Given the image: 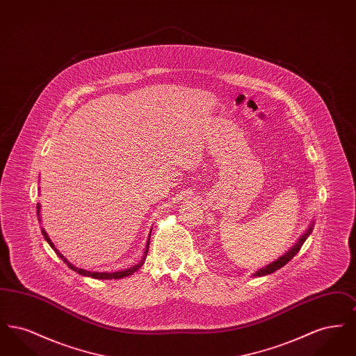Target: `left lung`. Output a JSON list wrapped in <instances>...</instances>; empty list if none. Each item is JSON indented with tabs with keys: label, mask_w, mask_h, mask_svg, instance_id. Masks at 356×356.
<instances>
[{
	"label": "left lung",
	"mask_w": 356,
	"mask_h": 356,
	"mask_svg": "<svg viewBox=\"0 0 356 356\" xmlns=\"http://www.w3.org/2000/svg\"><path fill=\"white\" fill-rule=\"evenodd\" d=\"M312 229H314V221L309 224V227L305 229V234L298 238V241H296V243H295V244L288 250L286 254H282L280 257H277L275 261H271V263H270V264H267L266 267H263V268L257 270L254 273H252V276H254V277H256V276H266V275H270L272 272L277 271V270H280L282 267H284V266L287 264L288 261H289L295 254H298V252L300 251V248H302L303 243L307 240V237L311 235Z\"/></svg>",
	"instance_id": "left-lung-1"
}]
</instances>
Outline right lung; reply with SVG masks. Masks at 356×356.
<instances>
[{"mask_svg": "<svg viewBox=\"0 0 356 356\" xmlns=\"http://www.w3.org/2000/svg\"><path fill=\"white\" fill-rule=\"evenodd\" d=\"M40 208H41V205L40 204H37V216H38V221L41 222V218H40ZM41 232H42V235L45 237V240L48 241V244L51 245V248H53V251L56 252V254H58V257L60 259H63V261L68 266L70 270H73L74 272H77V273H80V275H83V276H88V277H93V279H102V280H111V279H121V277H125V276H129V275H132L134 272L137 271L143 264H144V261H145V257H147V254H148V250H149V240H151V232L152 231H149V236H148V240H147V244H145V251H144V254H143V259L134 266V267H131V268H127V270H121V271L118 272H93V271H88V270H83V268H79V267H76V266H73L70 261H68V259L67 257H64V254H61L56 247H54V244L51 243V237L48 236V234L45 232V229L44 228H41Z\"/></svg>", "mask_w": 356, "mask_h": 356, "instance_id": "1", "label": "right lung"}]
</instances>
